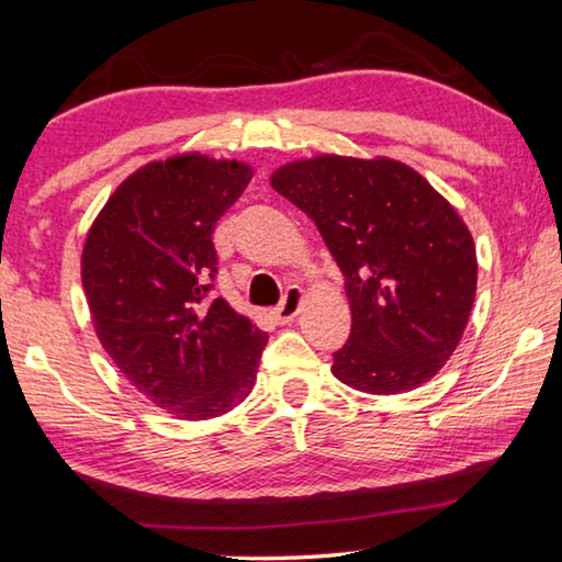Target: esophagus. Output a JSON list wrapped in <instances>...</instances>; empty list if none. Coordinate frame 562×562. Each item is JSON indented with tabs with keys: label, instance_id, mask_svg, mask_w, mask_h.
<instances>
[{
	"label": "esophagus",
	"instance_id": "34e87169",
	"mask_svg": "<svg viewBox=\"0 0 562 562\" xmlns=\"http://www.w3.org/2000/svg\"><path fill=\"white\" fill-rule=\"evenodd\" d=\"M301 304H304V289L291 286L286 291V296H283V301L279 304V308H273V318L279 324L293 322V318H296V314L301 311Z\"/></svg>",
	"mask_w": 562,
	"mask_h": 562
}]
</instances>
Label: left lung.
Returning <instances> with one entry per match:
<instances>
[{
    "instance_id": "left-lung-1",
    "label": "left lung",
    "mask_w": 562,
    "mask_h": 562,
    "mask_svg": "<svg viewBox=\"0 0 562 562\" xmlns=\"http://www.w3.org/2000/svg\"><path fill=\"white\" fill-rule=\"evenodd\" d=\"M271 186L316 223L344 273L351 334L334 376L367 394L429 382L460 344L477 289L474 240L452 205L390 158L293 160Z\"/></svg>"
}]
</instances>
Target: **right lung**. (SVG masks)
<instances>
[{
    "label": "right lung",
    "instance_id": "right-lung-1",
    "mask_svg": "<svg viewBox=\"0 0 562 562\" xmlns=\"http://www.w3.org/2000/svg\"><path fill=\"white\" fill-rule=\"evenodd\" d=\"M251 166L176 155L123 180L82 248L94 331L137 392L180 419H211L251 394L269 334L223 299L215 221L238 201Z\"/></svg>",
    "mask_w": 562,
    "mask_h": 562
}]
</instances>
